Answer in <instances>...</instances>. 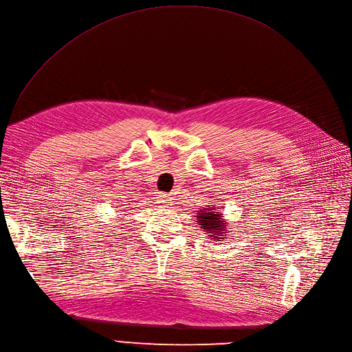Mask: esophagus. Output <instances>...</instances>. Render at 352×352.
Segmentation results:
<instances>
[{"instance_id": "1", "label": "esophagus", "mask_w": 352, "mask_h": 352, "mask_svg": "<svg viewBox=\"0 0 352 352\" xmlns=\"http://www.w3.org/2000/svg\"><path fill=\"white\" fill-rule=\"evenodd\" d=\"M157 204H160L161 207H166L168 204H170V200H168V197H166V195H161V197L158 198Z\"/></svg>"}]
</instances>
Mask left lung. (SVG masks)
Listing matches in <instances>:
<instances>
[{
	"label": "left lung",
	"mask_w": 352,
	"mask_h": 352,
	"mask_svg": "<svg viewBox=\"0 0 352 352\" xmlns=\"http://www.w3.org/2000/svg\"><path fill=\"white\" fill-rule=\"evenodd\" d=\"M198 223H200V226L204 228L206 232H210L211 234L210 236H214V234H219V236H221V233H223V223H221V220H220V216L219 214H214V211L211 212L210 210L207 211V212H200L198 214ZM214 237H217V236H214Z\"/></svg>",
	"instance_id": "8db88e82"
}]
</instances>
